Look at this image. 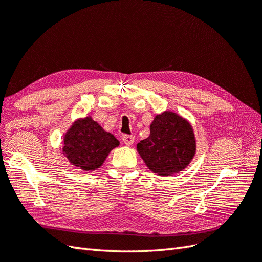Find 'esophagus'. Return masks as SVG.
<instances>
[{"label": "esophagus", "mask_w": 262, "mask_h": 262, "mask_svg": "<svg viewBox=\"0 0 262 262\" xmlns=\"http://www.w3.org/2000/svg\"><path fill=\"white\" fill-rule=\"evenodd\" d=\"M135 141V137L133 135H122V142H124L126 145H132Z\"/></svg>", "instance_id": "esophagus-1"}]
</instances>
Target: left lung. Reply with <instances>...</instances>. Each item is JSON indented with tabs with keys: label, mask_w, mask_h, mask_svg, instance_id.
<instances>
[{
	"label": "left lung",
	"mask_w": 262,
	"mask_h": 262,
	"mask_svg": "<svg viewBox=\"0 0 262 262\" xmlns=\"http://www.w3.org/2000/svg\"><path fill=\"white\" fill-rule=\"evenodd\" d=\"M136 147L147 168L159 176H172L185 170L197 148L190 122L168 110L154 117L149 136Z\"/></svg>",
	"instance_id": "left-lung-1"
}]
</instances>
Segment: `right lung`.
Wrapping results in <instances>:
<instances>
[{
    "mask_svg": "<svg viewBox=\"0 0 262 262\" xmlns=\"http://www.w3.org/2000/svg\"><path fill=\"white\" fill-rule=\"evenodd\" d=\"M119 141L91 116L76 119L63 137V154L77 169L92 172L103 164Z\"/></svg>",
    "mask_w": 262,
    "mask_h": 262,
    "instance_id": "obj_1",
    "label": "right lung"
}]
</instances>
